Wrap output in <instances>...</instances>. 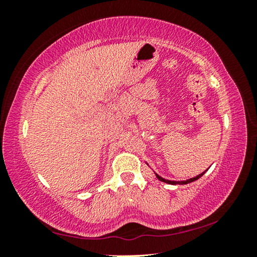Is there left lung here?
I'll list each match as a JSON object with an SVG mask.
<instances>
[{"label": "left lung", "instance_id": "obj_1", "mask_svg": "<svg viewBox=\"0 0 257 257\" xmlns=\"http://www.w3.org/2000/svg\"><path fill=\"white\" fill-rule=\"evenodd\" d=\"M204 173H205V171H204L203 173H201V175H198V176H196L195 178H191V179H188V180H186V181H171V180H165V179H163V178H161V177L158 176V175H156V177H158L159 180L163 181V182H167V184H171V185H185V184H189V182H193V181H195V180L199 179V178H201V177L204 175Z\"/></svg>", "mask_w": 257, "mask_h": 257}]
</instances>
